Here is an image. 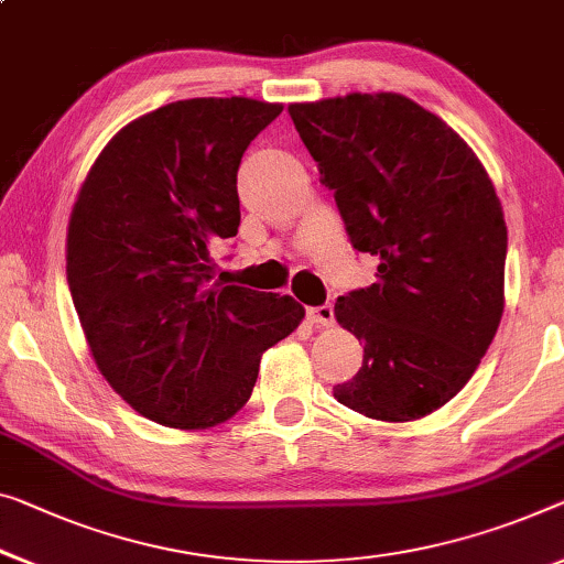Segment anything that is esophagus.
Wrapping results in <instances>:
<instances>
[{
    "label": "esophagus",
    "mask_w": 564,
    "mask_h": 564,
    "mask_svg": "<svg viewBox=\"0 0 564 564\" xmlns=\"http://www.w3.org/2000/svg\"><path fill=\"white\" fill-rule=\"evenodd\" d=\"M307 317L312 319L315 325H333L335 323V310L330 302H325V305H317V307H310L307 310Z\"/></svg>",
    "instance_id": "1"
}]
</instances>
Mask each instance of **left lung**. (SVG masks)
I'll use <instances>...</instances> for the list:
<instances>
[{
	"mask_svg": "<svg viewBox=\"0 0 564 564\" xmlns=\"http://www.w3.org/2000/svg\"><path fill=\"white\" fill-rule=\"evenodd\" d=\"M376 282L335 302L366 345L335 398L376 421L429 415L469 383L505 312L507 224L487 171L444 120L395 93L290 106Z\"/></svg>",
	"mask_w": 564,
	"mask_h": 564,
	"instance_id": "8db88e82",
	"label": "left lung"
}]
</instances>
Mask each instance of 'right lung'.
Returning <instances> with one entry per match:
<instances>
[{"instance_id": "1", "label": "right lung", "mask_w": 564, "mask_h": 564, "mask_svg": "<svg viewBox=\"0 0 564 564\" xmlns=\"http://www.w3.org/2000/svg\"><path fill=\"white\" fill-rule=\"evenodd\" d=\"M282 106L192 98L133 120L73 206L67 284L102 376L161 426L209 429L249 401L259 358L305 307L219 284L209 249L237 237V171Z\"/></svg>"}]
</instances>
